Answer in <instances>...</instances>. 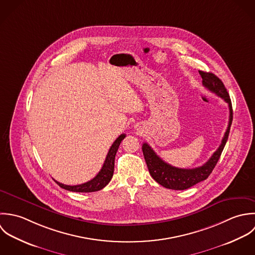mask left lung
Wrapping results in <instances>:
<instances>
[{
  "instance_id": "obj_1",
  "label": "left lung",
  "mask_w": 255,
  "mask_h": 255,
  "mask_svg": "<svg viewBox=\"0 0 255 255\" xmlns=\"http://www.w3.org/2000/svg\"><path fill=\"white\" fill-rule=\"evenodd\" d=\"M199 74L202 77V84L204 87L212 93L216 94L218 97L222 98L229 104V125L222 140V143L217 149V151L213 153V155L209 158L207 162L204 163L203 165L195 168H179L172 166L165 162L164 160H162L156 153H154V151L147 143L143 144L142 150L150 174L158 184L168 189L184 190L192 187L198 182L207 179L208 176L213 171L215 165L217 164L229 138L231 125L233 122V107L227 89L225 88L223 82L213 73L199 71Z\"/></svg>"
}]
</instances>
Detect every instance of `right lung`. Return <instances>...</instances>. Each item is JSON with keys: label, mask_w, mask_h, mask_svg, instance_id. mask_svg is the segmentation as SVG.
<instances>
[{"label": "right lung", "mask_w": 255, "mask_h": 255, "mask_svg": "<svg viewBox=\"0 0 255 255\" xmlns=\"http://www.w3.org/2000/svg\"><path fill=\"white\" fill-rule=\"evenodd\" d=\"M126 137L125 134H121L112 144V146L110 147L108 153L106 155V158L104 160V163L102 165V169L100 170V172L97 174V176H95L92 180L83 183V184H79V185H66L63 183H60L58 181L55 180V182L62 188L69 190V191H73V192H95V191H99L102 188H104L109 181L112 178L113 175V171H114V160H115V155L117 153V150L120 146L121 141Z\"/></svg>", "instance_id": "add662e5"}]
</instances>
